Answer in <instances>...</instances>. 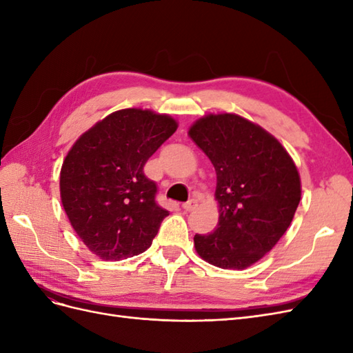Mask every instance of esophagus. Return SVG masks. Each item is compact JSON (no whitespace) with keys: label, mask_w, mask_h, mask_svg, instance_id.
<instances>
[{"label":"esophagus","mask_w":353,"mask_h":353,"mask_svg":"<svg viewBox=\"0 0 353 353\" xmlns=\"http://www.w3.org/2000/svg\"><path fill=\"white\" fill-rule=\"evenodd\" d=\"M197 205H199V203H197V200H190V201H187V203H184V205H183V209L185 210V212H191V210H194L196 208H197Z\"/></svg>","instance_id":"34e87169"}]
</instances>
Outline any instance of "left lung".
Instances as JSON below:
<instances>
[{
  "label": "left lung",
  "instance_id": "1",
  "mask_svg": "<svg viewBox=\"0 0 353 353\" xmlns=\"http://www.w3.org/2000/svg\"><path fill=\"white\" fill-rule=\"evenodd\" d=\"M188 137L215 168L219 219L208 236H194L203 261L245 270L261 261L290 227L302 197L301 175L283 144L236 113H209Z\"/></svg>",
  "mask_w": 353,
  "mask_h": 353
}]
</instances>
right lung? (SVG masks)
<instances>
[{
  "label": "right lung",
  "instance_id": "obj_1",
  "mask_svg": "<svg viewBox=\"0 0 353 353\" xmlns=\"http://www.w3.org/2000/svg\"><path fill=\"white\" fill-rule=\"evenodd\" d=\"M172 116L122 109L85 131L63 160L60 199L72 228L103 261H122L150 248L168 210L144 175L150 156L172 135Z\"/></svg>",
  "mask_w": 353,
  "mask_h": 353
}]
</instances>
